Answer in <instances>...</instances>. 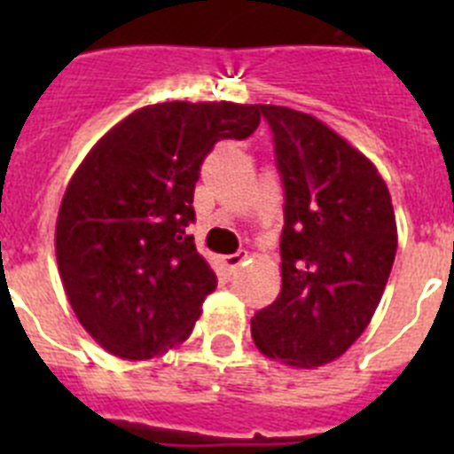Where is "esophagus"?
<instances>
[{
    "mask_svg": "<svg viewBox=\"0 0 454 454\" xmlns=\"http://www.w3.org/2000/svg\"><path fill=\"white\" fill-rule=\"evenodd\" d=\"M247 254L246 252H236V254H227L224 256V266H227V270L230 272H239L240 266L246 263Z\"/></svg>",
    "mask_w": 454,
    "mask_h": 454,
    "instance_id": "1",
    "label": "esophagus"
}]
</instances>
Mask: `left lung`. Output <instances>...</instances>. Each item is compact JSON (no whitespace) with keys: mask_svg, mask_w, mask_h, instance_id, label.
<instances>
[{"mask_svg":"<svg viewBox=\"0 0 454 454\" xmlns=\"http://www.w3.org/2000/svg\"><path fill=\"white\" fill-rule=\"evenodd\" d=\"M284 188L282 293L252 318L254 346L291 366H323L371 323L398 231L388 188L362 152L320 120L259 104Z\"/></svg>","mask_w":454,"mask_h":454,"instance_id":"obj_1","label":"left lung"}]
</instances>
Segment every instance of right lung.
<instances>
[{
	"label": "right lung",
	"mask_w": 454,
	"mask_h": 454,
	"mask_svg": "<svg viewBox=\"0 0 454 454\" xmlns=\"http://www.w3.org/2000/svg\"><path fill=\"white\" fill-rule=\"evenodd\" d=\"M262 122L256 104L166 102L115 124L67 184L56 259L79 323L122 359L191 336L218 277L195 250L192 192L218 140Z\"/></svg>",
	"instance_id": "obj_1"
}]
</instances>
